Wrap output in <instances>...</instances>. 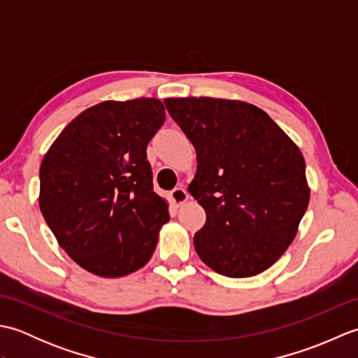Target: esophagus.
Instances as JSON below:
<instances>
[{"label": "esophagus", "instance_id": "1", "mask_svg": "<svg viewBox=\"0 0 358 358\" xmlns=\"http://www.w3.org/2000/svg\"><path fill=\"white\" fill-rule=\"evenodd\" d=\"M171 199H172L175 206H181V204L189 200V194H187L186 189H183V187H175L173 191L171 192Z\"/></svg>", "mask_w": 358, "mask_h": 358}]
</instances>
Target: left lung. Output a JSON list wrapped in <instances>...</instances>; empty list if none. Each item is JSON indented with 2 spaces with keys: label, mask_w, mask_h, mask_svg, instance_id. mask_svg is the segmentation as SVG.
I'll use <instances>...</instances> for the list:
<instances>
[{
  "label": "left lung",
  "mask_w": 358,
  "mask_h": 358,
  "mask_svg": "<svg viewBox=\"0 0 358 358\" xmlns=\"http://www.w3.org/2000/svg\"><path fill=\"white\" fill-rule=\"evenodd\" d=\"M196 150L189 192L206 210L196 254L226 277H252L285 254L309 203L295 143L257 106L209 96L167 98Z\"/></svg>",
  "instance_id": "8db88e82"
}]
</instances>
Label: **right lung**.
I'll use <instances>...</instances> for the list:
<instances>
[{
    "label": "right lung",
    "mask_w": 358,
    "mask_h": 358,
    "mask_svg": "<svg viewBox=\"0 0 358 358\" xmlns=\"http://www.w3.org/2000/svg\"><path fill=\"white\" fill-rule=\"evenodd\" d=\"M164 120L157 98L103 101L71 121L43 158L41 214L67 255L95 275L143 268L169 222L146 154Z\"/></svg>",
    "instance_id": "obj_1"
}]
</instances>
